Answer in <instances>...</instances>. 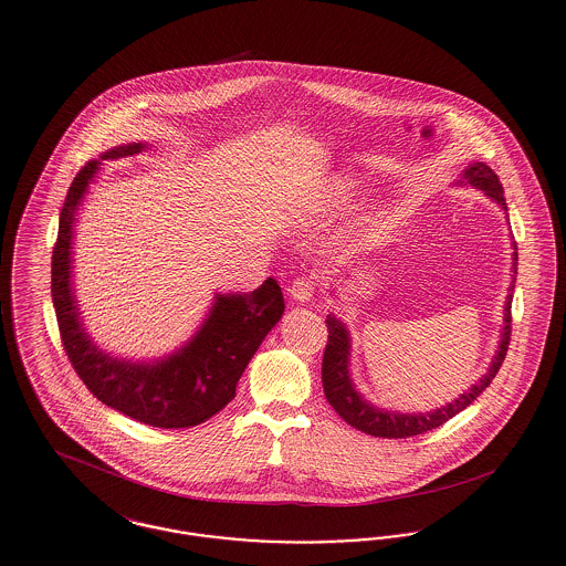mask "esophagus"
Wrapping results in <instances>:
<instances>
[{
    "label": "esophagus",
    "mask_w": 566,
    "mask_h": 566,
    "mask_svg": "<svg viewBox=\"0 0 566 566\" xmlns=\"http://www.w3.org/2000/svg\"><path fill=\"white\" fill-rule=\"evenodd\" d=\"M316 293V280L314 275H303V277H296L291 286V296L298 301V303H305V301H312V296Z\"/></svg>",
    "instance_id": "esophagus-1"
}]
</instances>
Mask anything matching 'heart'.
<instances>
[{
    "label": "heart",
    "instance_id": "obj_1",
    "mask_svg": "<svg viewBox=\"0 0 566 566\" xmlns=\"http://www.w3.org/2000/svg\"><path fill=\"white\" fill-rule=\"evenodd\" d=\"M374 231H376V229H374V222H369V220L363 222V224L352 233V235H354L352 243H354V245H363V243L367 242V240L374 235Z\"/></svg>",
    "mask_w": 566,
    "mask_h": 566
}]
</instances>
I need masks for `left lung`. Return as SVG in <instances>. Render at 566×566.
I'll use <instances>...</instances> for the list:
<instances>
[{
	"instance_id": "obj_1",
	"label": "left lung",
	"mask_w": 566,
	"mask_h": 566,
	"mask_svg": "<svg viewBox=\"0 0 566 566\" xmlns=\"http://www.w3.org/2000/svg\"><path fill=\"white\" fill-rule=\"evenodd\" d=\"M464 180L471 187L485 190L488 197H492L499 206H503L507 210L505 203V192L503 185L499 180V176L485 165V163H473L467 171H464ZM517 250V248H515ZM513 273H517V252L513 254ZM512 295L507 298V307H505V328H503V339L501 346L496 350V356L485 374L469 392L460 395L454 399V403H448L446 407H439L429 413H392V411H384L377 409L374 405L363 401V397L354 390L350 376H348V356H350V335L346 331V326L342 321H337L333 314L326 316V328H328V342L324 348L323 356V386L326 401L331 407L348 422L354 429L374 434V437H386V439H405V437H413V434H422V432L432 431L437 427H441L443 422H448L450 418H454L462 409H467L473 403L485 388L492 384V379L499 374L507 348H510V339H512Z\"/></svg>"
}]
</instances>
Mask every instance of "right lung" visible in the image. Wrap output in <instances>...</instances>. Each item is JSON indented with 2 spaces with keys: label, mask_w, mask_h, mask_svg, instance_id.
Wrapping results in <instances>:
<instances>
[{
  "label": "right lung",
  "mask_w": 566,
  "mask_h": 566,
  "mask_svg": "<svg viewBox=\"0 0 566 566\" xmlns=\"http://www.w3.org/2000/svg\"><path fill=\"white\" fill-rule=\"evenodd\" d=\"M144 144L114 148L84 163L59 218L53 248V293L61 344L84 386L104 405L157 429H189L233 401L245 365L284 314L280 284L270 277L250 295L216 296L210 318L182 350L153 365H134L97 350L82 328L70 286L72 224L99 163L132 157Z\"/></svg>",
  "instance_id": "1"
}]
</instances>
